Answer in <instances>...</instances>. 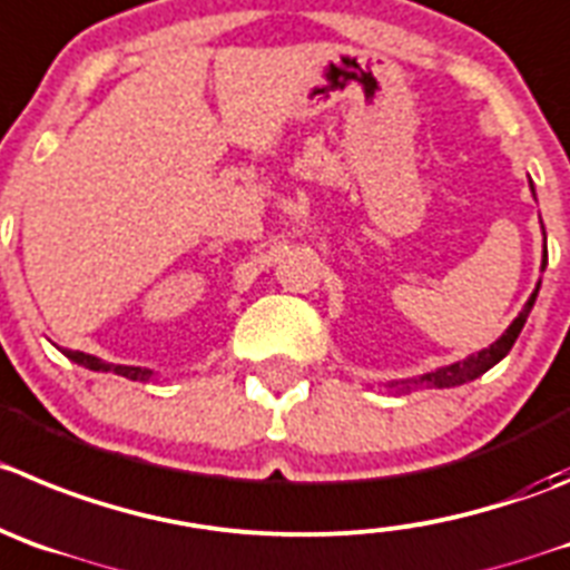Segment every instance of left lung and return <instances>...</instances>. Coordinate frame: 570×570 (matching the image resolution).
<instances>
[{
	"instance_id": "8db88e82",
	"label": "left lung",
	"mask_w": 570,
	"mask_h": 570,
	"mask_svg": "<svg viewBox=\"0 0 570 570\" xmlns=\"http://www.w3.org/2000/svg\"><path fill=\"white\" fill-rule=\"evenodd\" d=\"M531 194H534V185H531ZM542 236H546V230H542ZM540 269H546V253H542ZM537 292H540V281H537L534 292H531V297L525 301L523 312H520V315L514 317L512 323H509L507 332L494 340L492 345H487V348L478 351V354H470V357L459 360V363H453V365H444V368L430 371V374L411 376V380H391V382H382V385L396 387V391H413V387H455V385H464V382L478 380V376L487 374L492 365L501 363L509 351H512L514 340H518V334L523 332L525 321H529V312H531V306H534V301H537Z\"/></svg>"
}]
</instances>
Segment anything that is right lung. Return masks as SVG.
Wrapping results in <instances>:
<instances>
[{"label": "right lung", "instance_id": "right-lung-1", "mask_svg": "<svg viewBox=\"0 0 570 570\" xmlns=\"http://www.w3.org/2000/svg\"><path fill=\"white\" fill-rule=\"evenodd\" d=\"M72 363L83 365L89 371H104V374H117V376H126V380H135V382H148L154 376L151 368H140V365H115V363H106V360L92 357V354H83V351H63Z\"/></svg>", "mask_w": 570, "mask_h": 570}]
</instances>
